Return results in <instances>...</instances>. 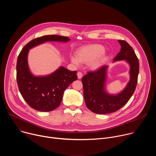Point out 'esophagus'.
Returning <instances> with one entry per match:
<instances>
[{"mask_svg":"<svg viewBox=\"0 0 156 156\" xmlns=\"http://www.w3.org/2000/svg\"><path fill=\"white\" fill-rule=\"evenodd\" d=\"M77 76H78V79H81L82 77H83V74L81 72H78L77 73Z\"/></svg>","mask_w":156,"mask_h":156,"instance_id":"obj_1","label":"esophagus"}]
</instances>
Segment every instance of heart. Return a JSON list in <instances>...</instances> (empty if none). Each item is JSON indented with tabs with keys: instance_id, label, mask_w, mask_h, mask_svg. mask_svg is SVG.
<instances>
[{
	"instance_id": "heart-1",
	"label": "heart",
	"mask_w": 156,
	"mask_h": 156,
	"mask_svg": "<svg viewBox=\"0 0 156 156\" xmlns=\"http://www.w3.org/2000/svg\"><path fill=\"white\" fill-rule=\"evenodd\" d=\"M104 51V47L99 44L85 46L78 49L76 52V57H71L70 60L76 66L80 65V62L88 63L91 70H96L101 67L105 60Z\"/></svg>"
}]
</instances>
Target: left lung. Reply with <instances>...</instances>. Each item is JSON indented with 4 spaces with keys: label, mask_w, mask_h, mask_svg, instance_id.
Returning <instances> with one entry per match:
<instances>
[{
    "label": "left lung",
    "mask_w": 156,
    "mask_h": 156,
    "mask_svg": "<svg viewBox=\"0 0 156 156\" xmlns=\"http://www.w3.org/2000/svg\"><path fill=\"white\" fill-rule=\"evenodd\" d=\"M120 52L114 62L125 60L129 65L130 80L126 87L116 95L110 94L105 90L108 66L104 65L95 72H90L82 78L83 94L87 107L98 114L112 113L123 107L134 93L138 83L139 60L133 49L123 40H119Z\"/></svg>",
    "instance_id": "1"
}]
</instances>
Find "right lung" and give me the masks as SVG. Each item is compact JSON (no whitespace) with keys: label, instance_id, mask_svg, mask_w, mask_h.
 <instances>
[{"label":"right lung","instance_id":"right-lung-1","mask_svg":"<svg viewBox=\"0 0 156 156\" xmlns=\"http://www.w3.org/2000/svg\"><path fill=\"white\" fill-rule=\"evenodd\" d=\"M70 40L66 36L46 35L31 40L21 51L16 63L17 84L22 97L33 108L41 112L55 110L60 105L65 90L78 77L76 71H70L63 66L47 76H34L28 67L29 50L47 41Z\"/></svg>","mask_w":156,"mask_h":156}]
</instances>
